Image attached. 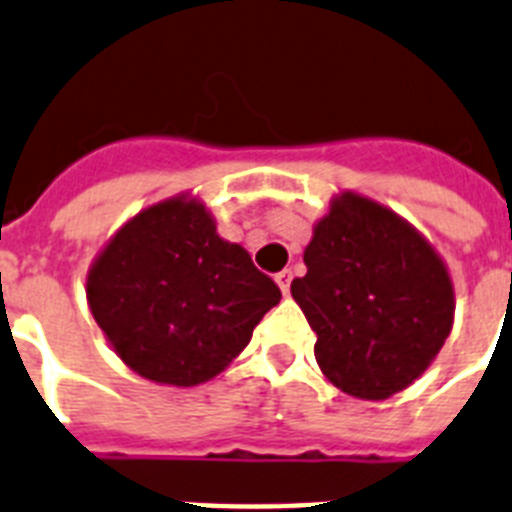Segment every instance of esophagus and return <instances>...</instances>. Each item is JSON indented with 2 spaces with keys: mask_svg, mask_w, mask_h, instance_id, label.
Wrapping results in <instances>:
<instances>
[{
  "mask_svg": "<svg viewBox=\"0 0 512 512\" xmlns=\"http://www.w3.org/2000/svg\"><path fill=\"white\" fill-rule=\"evenodd\" d=\"M290 280H293V272H290V269H282V272H277L274 274V282H277V285H280V290L282 293H290Z\"/></svg>",
  "mask_w": 512,
  "mask_h": 512,
  "instance_id": "1",
  "label": "esophagus"
}]
</instances>
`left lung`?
<instances>
[{
  "mask_svg": "<svg viewBox=\"0 0 512 512\" xmlns=\"http://www.w3.org/2000/svg\"><path fill=\"white\" fill-rule=\"evenodd\" d=\"M308 272L290 293L316 332V363L361 400L416 382L453 329L447 266L405 219L358 193H342L314 227Z\"/></svg>",
  "mask_w": 512,
  "mask_h": 512,
  "instance_id": "left-lung-1",
  "label": "left lung"
}]
</instances>
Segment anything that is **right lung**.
Wrapping results in <instances>:
<instances>
[{
  "mask_svg": "<svg viewBox=\"0 0 512 512\" xmlns=\"http://www.w3.org/2000/svg\"><path fill=\"white\" fill-rule=\"evenodd\" d=\"M88 306L114 353L156 384L214 379L282 298L246 248L227 243L196 198L135 214L94 261Z\"/></svg>",
  "mask_w": 512,
  "mask_h": 512,
  "instance_id": "add662e5",
  "label": "right lung"
}]
</instances>
